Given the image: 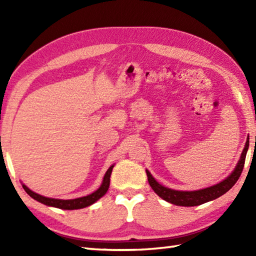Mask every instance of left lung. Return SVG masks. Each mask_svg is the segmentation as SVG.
<instances>
[{
	"mask_svg": "<svg viewBox=\"0 0 256 256\" xmlns=\"http://www.w3.org/2000/svg\"><path fill=\"white\" fill-rule=\"evenodd\" d=\"M248 144H250V138H248V141H246L245 148L242 150L240 154V159L238 162L237 166L232 172L229 175L226 180H224L220 183L212 185L210 188L198 190H176L168 188L166 186H162L159 184L157 180H156L152 175L150 174L149 170L146 172V176H148V182L151 188L157 193L162 200L172 203V204L175 206H196L203 204V203L209 202L214 200V198L224 196V193L228 192L234 185L236 184V182L240 178V176L242 172V168H244L245 164V158L246 154H248Z\"/></svg>",
	"mask_w": 256,
	"mask_h": 256,
	"instance_id": "left-lung-1",
	"label": "left lung"
}]
</instances>
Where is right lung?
Wrapping results in <instances>:
<instances>
[{"instance_id":"1","label":"right lung","mask_w":256,"mask_h":256,"mask_svg":"<svg viewBox=\"0 0 256 256\" xmlns=\"http://www.w3.org/2000/svg\"><path fill=\"white\" fill-rule=\"evenodd\" d=\"M112 167L114 164L108 168V170L106 172L105 176H104L102 183L97 190H94V193L89 194L86 196H82V198H73V200H60V198H46L40 196V194L32 192V190H29L27 186L22 184L24 190L27 192L30 196L34 200L42 203L45 206H55L58 208V209H63V210H76V209H82V208L89 206H92V203L98 201L99 198L104 196L108 190V188H110V174L112 170Z\"/></svg>"}]
</instances>
